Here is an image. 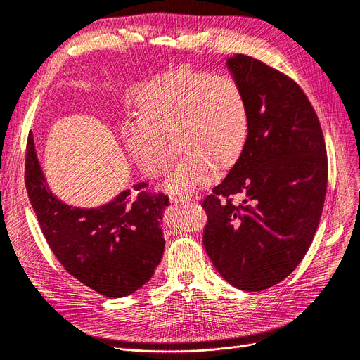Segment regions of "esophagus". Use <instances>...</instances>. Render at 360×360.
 Returning <instances> with one entry per match:
<instances>
[{
    "mask_svg": "<svg viewBox=\"0 0 360 360\" xmlns=\"http://www.w3.org/2000/svg\"><path fill=\"white\" fill-rule=\"evenodd\" d=\"M170 200L175 203H188L193 202V198L188 195H170Z\"/></svg>",
    "mask_w": 360,
    "mask_h": 360,
    "instance_id": "1",
    "label": "esophagus"
}]
</instances>
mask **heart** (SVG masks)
Wrapping results in <instances>:
<instances>
[{"label": "heart", "mask_w": 360, "mask_h": 360, "mask_svg": "<svg viewBox=\"0 0 360 360\" xmlns=\"http://www.w3.org/2000/svg\"><path fill=\"white\" fill-rule=\"evenodd\" d=\"M138 110L139 117L126 122L123 139L146 176H163L175 162L176 146L185 154L166 181L170 193L206 187L215 169L237 163L249 138V102L230 75L169 71L143 87Z\"/></svg>", "instance_id": "obj_1"}]
</instances>
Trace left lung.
Segmentation results:
<instances>
[{
  "instance_id": "8db88e82",
  "label": "left lung",
  "mask_w": 360,
  "mask_h": 360,
  "mask_svg": "<svg viewBox=\"0 0 360 360\" xmlns=\"http://www.w3.org/2000/svg\"><path fill=\"white\" fill-rule=\"evenodd\" d=\"M227 66L246 93L250 130L240 158L202 202L203 245L224 281L258 292L294 271L313 242L326 195V146L294 79L246 55Z\"/></svg>"
}]
</instances>
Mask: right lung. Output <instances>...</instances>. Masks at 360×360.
Returning a JSON list of instances; mask_svg holds the SVG:
<instances>
[{
    "instance_id": "obj_1",
    "label": "right lung",
    "mask_w": 360,
    "mask_h": 360,
    "mask_svg": "<svg viewBox=\"0 0 360 360\" xmlns=\"http://www.w3.org/2000/svg\"><path fill=\"white\" fill-rule=\"evenodd\" d=\"M25 184L46 240L63 269L108 298H123L150 281L165 252L162 224L169 197L150 193L146 182L120 193L112 202L82 209L53 194L35 153L26 143Z\"/></svg>"
}]
</instances>
